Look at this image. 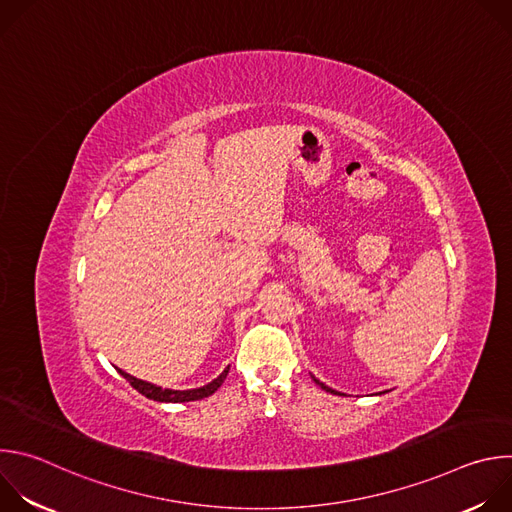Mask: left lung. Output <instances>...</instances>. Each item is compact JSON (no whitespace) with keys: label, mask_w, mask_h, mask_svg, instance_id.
<instances>
[{"label":"left lung","mask_w":512,"mask_h":512,"mask_svg":"<svg viewBox=\"0 0 512 512\" xmlns=\"http://www.w3.org/2000/svg\"><path fill=\"white\" fill-rule=\"evenodd\" d=\"M314 381H316V383H318V385H320V387H322V389H324V391H328V393H334V395H338V393H336V391H334V389H330V387H326V385H324V383H320V381H318V379H314Z\"/></svg>","instance_id":"8db88e82"}]
</instances>
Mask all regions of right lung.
Returning <instances> with one entry per match:
<instances>
[{
  "mask_svg": "<svg viewBox=\"0 0 512 512\" xmlns=\"http://www.w3.org/2000/svg\"><path fill=\"white\" fill-rule=\"evenodd\" d=\"M121 377H125L129 381V385L139 391L141 395H145L148 399H154V401H160V403H184V401H198V399H204L208 395H212L218 387H221L229 375V367L218 375L212 383L204 385V387H198V389H190V391H172V389H162L158 385H152V383H145L141 379H135L123 371H119Z\"/></svg>",
  "mask_w": 512,
  "mask_h": 512,
  "instance_id": "obj_1",
  "label": "right lung"
}]
</instances>
